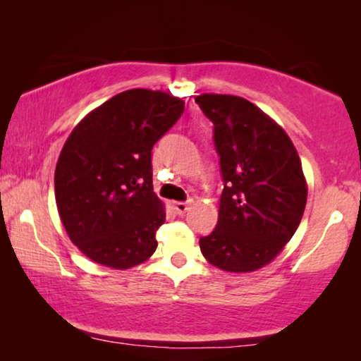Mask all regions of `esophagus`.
Returning <instances> with one entry per match:
<instances>
[{"label": "esophagus", "mask_w": 361, "mask_h": 361, "mask_svg": "<svg viewBox=\"0 0 361 361\" xmlns=\"http://www.w3.org/2000/svg\"><path fill=\"white\" fill-rule=\"evenodd\" d=\"M174 210H176L177 215H184L185 212L189 210V204H187V202H176Z\"/></svg>", "instance_id": "esophagus-1"}]
</instances>
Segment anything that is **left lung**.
Here are the masks:
<instances>
[{
    "label": "left lung",
    "mask_w": 361,
    "mask_h": 361,
    "mask_svg": "<svg viewBox=\"0 0 361 361\" xmlns=\"http://www.w3.org/2000/svg\"><path fill=\"white\" fill-rule=\"evenodd\" d=\"M195 103L214 123L224 179L219 221L199 240L202 255L228 273L256 271L283 251L304 215L299 154L283 128L245 98L204 93Z\"/></svg>",
    "instance_id": "obj_1"
}]
</instances>
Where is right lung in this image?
Instances as JSON below:
<instances>
[{
    "label": "right lung",
    "instance_id": "right-lung-1",
    "mask_svg": "<svg viewBox=\"0 0 361 361\" xmlns=\"http://www.w3.org/2000/svg\"><path fill=\"white\" fill-rule=\"evenodd\" d=\"M182 113L180 98L133 88L73 128L54 184L63 228L87 258L128 269L156 251L166 210L152 192L151 151Z\"/></svg>",
    "mask_w": 361,
    "mask_h": 361
}]
</instances>
